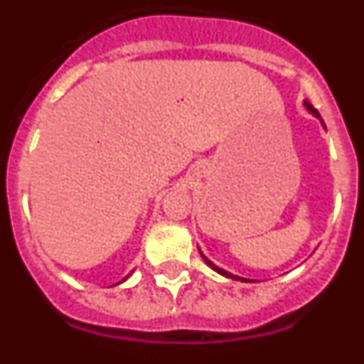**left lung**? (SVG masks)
Returning <instances> with one entry per match:
<instances>
[{
    "label": "left lung",
    "mask_w": 364,
    "mask_h": 364,
    "mask_svg": "<svg viewBox=\"0 0 364 364\" xmlns=\"http://www.w3.org/2000/svg\"><path fill=\"white\" fill-rule=\"evenodd\" d=\"M306 107H308V109H310V112H311V114H314V117H319V112L315 111V109H314V107H311V105H310V104H308V102H306ZM202 259H204V260H205V262H208V264H210V266H211V268H215V269H217V272H218V273H220V275H226V277H231V279H240V277H237V275H231V273L224 272V269H222V268H217V266H215V264H213V262H211V260H208V259H205V257H204V255H202ZM240 281H247V279H240ZM247 282H250V281H247Z\"/></svg>",
    "instance_id": "left-lung-1"
}]
</instances>
